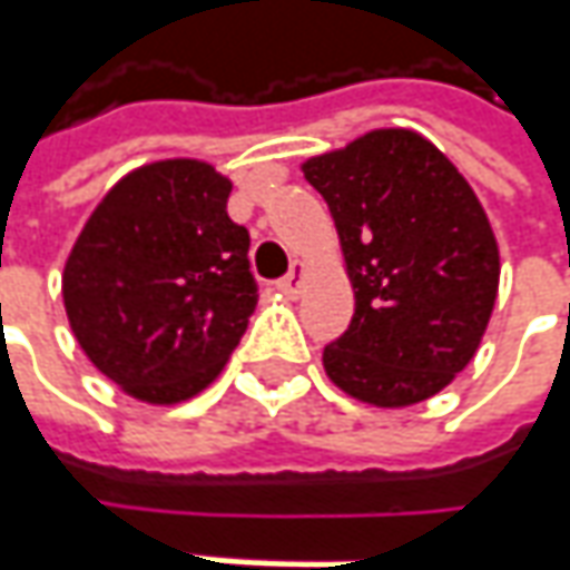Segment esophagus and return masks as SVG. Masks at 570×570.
<instances>
[{
    "mask_svg": "<svg viewBox=\"0 0 570 570\" xmlns=\"http://www.w3.org/2000/svg\"><path fill=\"white\" fill-rule=\"evenodd\" d=\"M305 286V265L303 262H293V267H289V274H286L284 281H277V289L281 293H286V296H299Z\"/></svg>",
    "mask_w": 570,
    "mask_h": 570,
    "instance_id": "1",
    "label": "esophagus"
}]
</instances>
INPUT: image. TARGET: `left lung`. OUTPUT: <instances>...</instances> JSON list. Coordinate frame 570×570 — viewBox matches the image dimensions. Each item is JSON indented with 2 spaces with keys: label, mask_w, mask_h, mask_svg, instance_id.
Segmentation results:
<instances>
[{
  "label": "left lung",
  "mask_w": 570,
  "mask_h": 570,
  "mask_svg": "<svg viewBox=\"0 0 570 570\" xmlns=\"http://www.w3.org/2000/svg\"><path fill=\"white\" fill-rule=\"evenodd\" d=\"M341 236L356 312L324 346L327 379L397 410L435 397L480 350L499 296V243L476 191L413 128H375L308 157Z\"/></svg>",
  "instance_id": "obj_1"
}]
</instances>
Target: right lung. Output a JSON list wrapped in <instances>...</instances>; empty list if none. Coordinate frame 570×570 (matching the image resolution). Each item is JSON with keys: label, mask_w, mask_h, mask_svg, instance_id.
<instances>
[{"label": "right lung", "mask_w": 570, "mask_h": 570, "mask_svg": "<svg viewBox=\"0 0 570 570\" xmlns=\"http://www.w3.org/2000/svg\"><path fill=\"white\" fill-rule=\"evenodd\" d=\"M233 183L205 160L131 169L94 207L62 271L71 334L109 382L183 403L224 372L258 303Z\"/></svg>", "instance_id": "right-lung-1"}]
</instances>
